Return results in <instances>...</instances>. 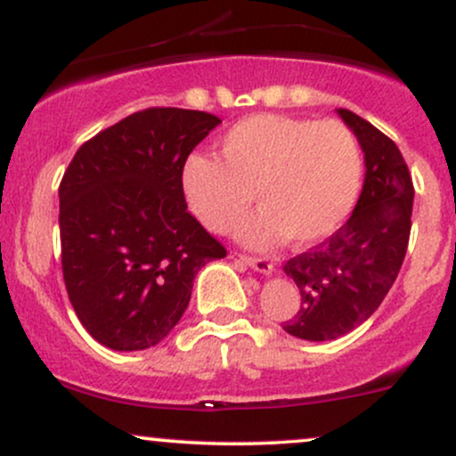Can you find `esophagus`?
Masks as SVG:
<instances>
[{"label":"esophagus","mask_w":456,"mask_h":456,"mask_svg":"<svg viewBox=\"0 0 456 456\" xmlns=\"http://www.w3.org/2000/svg\"><path fill=\"white\" fill-rule=\"evenodd\" d=\"M240 261L248 265V268H253L255 272H259V274L270 276L272 272H274V265H272L270 261L264 259V257H244V255H242V257H240Z\"/></svg>","instance_id":"esophagus-1"}]
</instances>
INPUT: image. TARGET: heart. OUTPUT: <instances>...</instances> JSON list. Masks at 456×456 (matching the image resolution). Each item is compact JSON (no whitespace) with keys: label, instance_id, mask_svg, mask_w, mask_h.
<instances>
[{"label":"heart","instance_id":"1","mask_svg":"<svg viewBox=\"0 0 456 456\" xmlns=\"http://www.w3.org/2000/svg\"><path fill=\"white\" fill-rule=\"evenodd\" d=\"M221 160L195 154L182 167V195L208 232L229 233L255 203L261 214L240 229L248 246L289 238L300 248L337 233L358 199L362 151L337 119L259 113L240 119L218 143Z\"/></svg>","mask_w":456,"mask_h":456}]
</instances>
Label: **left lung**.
Segmentation results:
<instances>
[{"instance_id":"8db88e82","label":"left lung","mask_w":456,"mask_h":456,"mask_svg":"<svg viewBox=\"0 0 456 456\" xmlns=\"http://www.w3.org/2000/svg\"><path fill=\"white\" fill-rule=\"evenodd\" d=\"M364 154V182L347 223L323 244L285 264L302 306L282 330L302 341H334L378 311L405 259L413 184L395 141L337 109Z\"/></svg>"}]
</instances>
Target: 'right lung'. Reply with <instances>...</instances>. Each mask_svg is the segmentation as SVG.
<instances>
[{"label": "right lung", "mask_w": 456, "mask_h": 456, "mask_svg": "<svg viewBox=\"0 0 456 456\" xmlns=\"http://www.w3.org/2000/svg\"><path fill=\"white\" fill-rule=\"evenodd\" d=\"M221 124L145 109L83 143L60 184L61 268L78 322L104 347L159 345L184 315L197 272L227 250L186 210L182 167Z\"/></svg>", "instance_id": "1"}]
</instances>
